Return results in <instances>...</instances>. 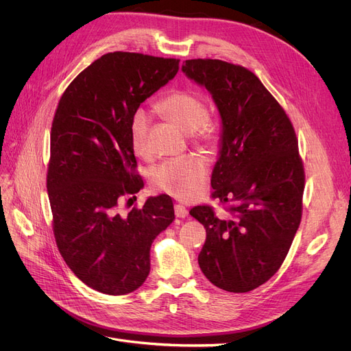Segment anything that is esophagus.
Here are the masks:
<instances>
[{"label":"esophagus","mask_w":351,"mask_h":351,"mask_svg":"<svg viewBox=\"0 0 351 351\" xmlns=\"http://www.w3.org/2000/svg\"><path fill=\"white\" fill-rule=\"evenodd\" d=\"M175 215L176 217H186L188 216V209L183 205H175Z\"/></svg>","instance_id":"1"}]
</instances>
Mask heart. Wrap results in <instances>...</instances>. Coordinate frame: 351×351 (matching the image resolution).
I'll list each match as a JSON object with an SVG mask.
<instances>
[{
  "mask_svg": "<svg viewBox=\"0 0 351 351\" xmlns=\"http://www.w3.org/2000/svg\"><path fill=\"white\" fill-rule=\"evenodd\" d=\"M158 112L188 132L193 145L205 151H216L219 126L208 115L205 99L191 89H173L156 102ZM151 118L146 110L138 109L129 119V139L136 155L147 152V132ZM209 168L206 160L197 155L165 160L152 171L154 186L179 199L192 200L206 186Z\"/></svg>",
  "mask_w": 351,
  "mask_h": 351,
  "instance_id": "1",
  "label": "heart"
}]
</instances>
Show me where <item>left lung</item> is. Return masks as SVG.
<instances>
[{
    "label": "left lung",
    "mask_w": 351,
    "mask_h": 351,
    "mask_svg": "<svg viewBox=\"0 0 351 351\" xmlns=\"http://www.w3.org/2000/svg\"><path fill=\"white\" fill-rule=\"evenodd\" d=\"M182 71L205 86L222 119V145L209 205L191 215L206 229L197 262L210 283L246 293L285 262L303 212L304 168L298 138L282 105L252 71L220 60H188Z\"/></svg>",
    "instance_id": "obj_1"
}]
</instances>
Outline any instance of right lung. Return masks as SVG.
<instances>
[{
    "mask_svg": "<svg viewBox=\"0 0 351 351\" xmlns=\"http://www.w3.org/2000/svg\"><path fill=\"white\" fill-rule=\"evenodd\" d=\"M178 69L175 58L105 53L68 85L55 110L47 173L55 242L73 274L97 291L121 296L142 286L152 242L175 219L168 195L128 215L118 206L143 188L129 119Z\"/></svg>",
    "mask_w": 351,
    "mask_h": 351,
    "instance_id": "right-lung-1",
    "label": "right lung"
}]
</instances>
